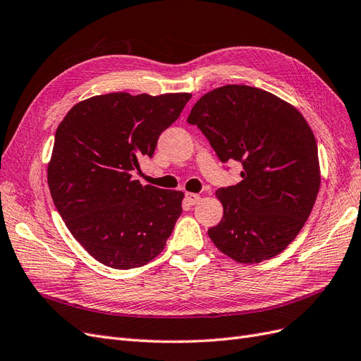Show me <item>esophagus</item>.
<instances>
[{"label":"esophagus","mask_w":361,"mask_h":361,"mask_svg":"<svg viewBox=\"0 0 361 361\" xmlns=\"http://www.w3.org/2000/svg\"><path fill=\"white\" fill-rule=\"evenodd\" d=\"M200 200V195L199 194H194V192H187L185 194V202L188 204H195Z\"/></svg>","instance_id":"esophagus-1"}]
</instances>
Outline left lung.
<instances>
[{
	"instance_id": "left-lung-1",
	"label": "left lung",
	"mask_w": 361,
	"mask_h": 361,
	"mask_svg": "<svg viewBox=\"0 0 361 361\" xmlns=\"http://www.w3.org/2000/svg\"><path fill=\"white\" fill-rule=\"evenodd\" d=\"M221 162L243 164V180L215 194L223 220L207 231L215 247L241 264L277 256L302 228L321 185L318 146L297 108L250 85L206 93L187 118Z\"/></svg>"
}]
</instances>
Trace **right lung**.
I'll return each instance as SVG.
<instances>
[{"label":"right lung","instance_id":"right-lung-1","mask_svg":"<svg viewBox=\"0 0 361 361\" xmlns=\"http://www.w3.org/2000/svg\"><path fill=\"white\" fill-rule=\"evenodd\" d=\"M191 99L125 92L89 97L57 128L48 185L69 232L92 257L116 269L143 267L164 250L182 214V191L133 179L141 157Z\"/></svg>","mask_w":361,"mask_h":361}]
</instances>
